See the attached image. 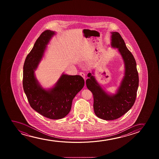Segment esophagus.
Masks as SVG:
<instances>
[{
  "label": "esophagus",
  "mask_w": 159,
  "mask_h": 159,
  "mask_svg": "<svg viewBox=\"0 0 159 159\" xmlns=\"http://www.w3.org/2000/svg\"><path fill=\"white\" fill-rule=\"evenodd\" d=\"M80 75L83 77V78L85 79V74L84 72H80Z\"/></svg>",
  "instance_id": "esophagus-1"
}]
</instances>
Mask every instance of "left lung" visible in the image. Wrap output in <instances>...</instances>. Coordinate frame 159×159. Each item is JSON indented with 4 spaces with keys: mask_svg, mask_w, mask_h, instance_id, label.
<instances>
[{
    "mask_svg": "<svg viewBox=\"0 0 159 159\" xmlns=\"http://www.w3.org/2000/svg\"><path fill=\"white\" fill-rule=\"evenodd\" d=\"M111 34V46L117 48L125 66L124 77L117 93H107L91 73L87 74L89 78L86 81L87 89L93 96L94 113L98 117L107 120L120 117L132 107L136 100L139 83L134 57L126 47L120 34L117 32Z\"/></svg>",
    "mask_w": 159,
    "mask_h": 159,
    "instance_id": "1",
    "label": "left lung"
}]
</instances>
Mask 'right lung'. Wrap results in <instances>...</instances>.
Instances as JSON below:
<instances>
[{"mask_svg": "<svg viewBox=\"0 0 159 159\" xmlns=\"http://www.w3.org/2000/svg\"><path fill=\"white\" fill-rule=\"evenodd\" d=\"M47 30L42 33L27 55L23 66V86L31 107L38 113L52 120L65 117L70 112L72 100L83 89L85 81L78 75L62 73L54 86L45 89L35 75V70L43 56L47 45L54 35Z\"/></svg>", "mask_w": 159, "mask_h": 159, "instance_id": "obj_1", "label": "right lung"}]
</instances>
